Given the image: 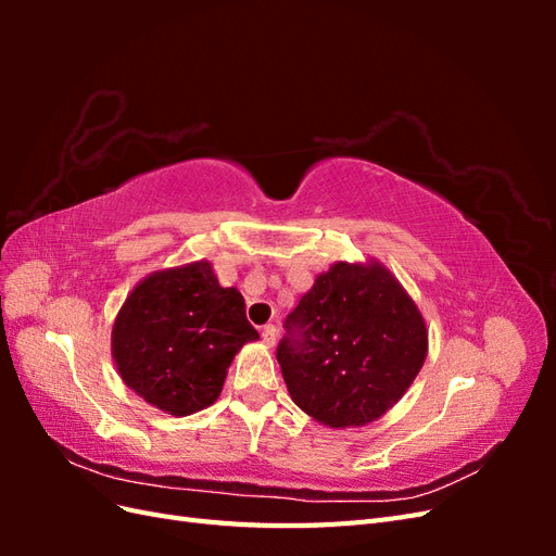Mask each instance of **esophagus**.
<instances>
[{
  "mask_svg": "<svg viewBox=\"0 0 556 556\" xmlns=\"http://www.w3.org/2000/svg\"><path fill=\"white\" fill-rule=\"evenodd\" d=\"M262 341H264L268 348H274L276 341H278V329H276L274 325H266V327L262 329Z\"/></svg>",
  "mask_w": 556,
  "mask_h": 556,
  "instance_id": "1",
  "label": "esophagus"
}]
</instances>
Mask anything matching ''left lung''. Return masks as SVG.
Segmentation results:
<instances>
[{
	"mask_svg": "<svg viewBox=\"0 0 556 556\" xmlns=\"http://www.w3.org/2000/svg\"><path fill=\"white\" fill-rule=\"evenodd\" d=\"M278 364L296 406L329 429L366 427L422 371L429 329L376 257L333 262L288 317Z\"/></svg>",
	"mask_w": 556,
	"mask_h": 556,
	"instance_id": "left-lung-1",
	"label": "left lung"
}]
</instances>
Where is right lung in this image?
<instances>
[{
	"label": "right lung",
	"mask_w": 556,
	"mask_h": 556,
	"mask_svg": "<svg viewBox=\"0 0 556 556\" xmlns=\"http://www.w3.org/2000/svg\"><path fill=\"white\" fill-rule=\"evenodd\" d=\"M257 339L241 292L197 260L134 285L113 319L111 355L129 390L185 417L213 406L237 352Z\"/></svg>",
	"instance_id": "add662e5"
}]
</instances>
